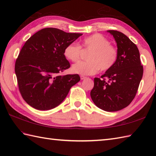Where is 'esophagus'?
Masks as SVG:
<instances>
[{"mask_svg": "<svg viewBox=\"0 0 156 156\" xmlns=\"http://www.w3.org/2000/svg\"><path fill=\"white\" fill-rule=\"evenodd\" d=\"M86 78H87V77H86V76H80V79H81V80H84V79H86Z\"/></svg>", "mask_w": 156, "mask_h": 156, "instance_id": "1", "label": "esophagus"}]
</instances>
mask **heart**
I'll list each match as a JSON object with an SVG mask.
<instances>
[{"label":"heart","mask_w":156,"mask_h":156,"mask_svg":"<svg viewBox=\"0 0 156 156\" xmlns=\"http://www.w3.org/2000/svg\"><path fill=\"white\" fill-rule=\"evenodd\" d=\"M81 48L90 52L87 55V62H78L72 66L71 70L82 76L93 75L101 71H107L112 68L117 61L119 51L116 46L100 34H94L84 38L81 45L71 43L64 49V57L71 62L78 61L80 58Z\"/></svg>","instance_id":"obj_1"}]
</instances>
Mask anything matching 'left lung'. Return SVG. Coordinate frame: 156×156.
<instances>
[{
    "mask_svg": "<svg viewBox=\"0 0 156 156\" xmlns=\"http://www.w3.org/2000/svg\"><path fill=\"white\" fill-rule=\"evenodd\" d=\"M117 42L119 57L115 66L101 76L94 78L90 97L98 108L105 111H117L131 103L137 94L143 76L140 51L122 33L108 30Z\"/></svg>",
    "mask_w": 156,
    "mask_h": 156,
    "instance_id": "obj_1",
    "label": "left lung"
}]
</instances>
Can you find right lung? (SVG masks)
<instances>
[{"mask_svg":"<svg viewBox=\"0 0 156 156\" xmlns=\"http://www.w3.org/2000/svg\"><path fill=\"white\" fill-rule=\"evenodd\" d=\"M82 34L44 28L35 33L23 46L15 71L23 98L37 110H49L64 100L70 88L80 80L78 74L61 76L70 67L64 49Z\"/></svg>","mask_w":156,"mask_h":156,"instance_id":"right-lung-1","label":"right lung"}]
</instances>
